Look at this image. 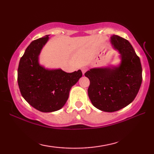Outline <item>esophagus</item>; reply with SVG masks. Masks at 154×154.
<instances>
[{
    "label": "esophagus",
    "mask_w": 154,
    "mask_h": 154,
    "mask_svg": "<svg viewBox=\"0 0 154 154\" xmlns=\"http://www.w3.org/2000/svg\"><path fill=\"white\" fill-rule=\"evenodd\" d=\"M87 70H88V68H87L86 66H83V67L82 68V71L83 75H84L85 72L87 71Z\"/></svg>",
    "instance_id": "34e87169"
}]
</instances>
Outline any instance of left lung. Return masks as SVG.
<instances>
[{"label":"left lung","instance_id":"8db88e82","mask_svg":"<svg viewBox=\"0 0 154 154\" xmlns=\"http://www.w3.org/2000/svg\"><path fill=\"white\" fill-rule=\"evenodd\" d=\"M110 43L119 54L118 66L93 68L85 73L90 82L88 93L91 102L105 112L119 111L131 103L142 83L140 58L129 41L113 35Z\"/></svg>","mask_w":154,"mask_h":154}]
</instances>
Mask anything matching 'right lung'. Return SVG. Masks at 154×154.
I'll list each match as a JSON object with an SVG mask.
<instances>
[{
  "instance_id": "right-lung-1",
  "label": "right lung",
  "mask_w": 154,
  "mask_h": 154,
  "mask_svg": "<svg viewBox=\"0 0 154 154\" xmlns=\"http://www.w3.org/2000/svg\"><path fill=\"white\" fill-rule=\"evenodd\" d=\"M49 36L31 42L20 59L17 70L21 94L31 106L44 113L63 107L72 86L82 77L81 70L66 72L61 69H46L39 64V55Z\"/></svg>"
}]
</instances>
